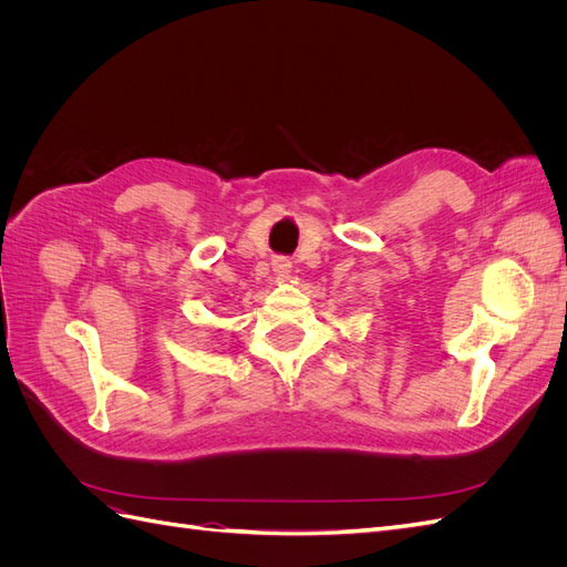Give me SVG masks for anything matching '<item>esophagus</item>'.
Returning a JSON list of instances; mask_svg holds the SVG:
<instances>
[{
  "mask_svg": "<svg viewBox=\"0 0 567 567\" xmlns=\"http://www.w3.org/2000/svg\"><path fill=\"white\" fill-rule=\"evenodd\" d=\"M274 269L281 271V274H286V271L290 269V262H286V260H274Z\"/></svg>",
  "mask_w": 567,
  "mask_h": 567,
  "instance_id": "obj_1",
  "label": "esophagus"
}]
</instances>
